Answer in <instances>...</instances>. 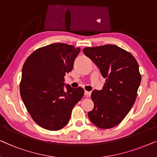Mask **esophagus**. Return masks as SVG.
<instances>
[{"mask_svg": "<svg viewBox=\"0 0 157 157\" xmlns=\"http://www.w3.org/2000/svg\"><path fill=\"white\" fill-rule=\"evenodd\" d=\"M90 95H91V92L86 91V90L85 91V97H86V98H88L89 96H90Z\"/></svg>", "mask_w": 157, "mask_h": 157, "instance_id": "esophagus-1", "label": "esophagus"}]
</instances>
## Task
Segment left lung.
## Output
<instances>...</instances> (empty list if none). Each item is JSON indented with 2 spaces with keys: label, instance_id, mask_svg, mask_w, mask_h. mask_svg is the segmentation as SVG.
Returning <instances> with one entry per match:
<instances>
[{
  "label": "left lung",
  "instance_id": "8db88e82",
  "mask_svg": "<svg viewBox=\"0 0 157 157\" xmlns=\"http://www.w3.org/2000/svg\"><path fill=\"white\" fill-rule=\"evenodd\" d=\"M83 52L106 79L101 90L92 92L94 108L87 115L98 128H113L124 120L136 99L141 81L139 64L132 54L116 45L85 47Z\"/></svg>",
  "mask_w": 157,
  "mask_h": 157
}]
</instances>
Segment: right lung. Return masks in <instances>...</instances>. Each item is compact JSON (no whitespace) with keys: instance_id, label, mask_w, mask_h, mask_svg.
Returning <instances> with one entry per match:
<instances>
[{"instance_id":"right-lung-1","label":"right lung","mask_w":157,"mask_h":157,"mask_svg":"<svg viewBox=\"0 0 157 157\" xmlns=\"http://www.w3.org/2000/svg\"><path fill=\"white\" fill-rule=\"evenodd\" d=\"M80 48L54 43L35 50L24 62L20 83L21 97L33 120L49 131L66 126L72 110L84 90L67 85L64 76L71 72Z\"/></svg>"}]
</instances>
